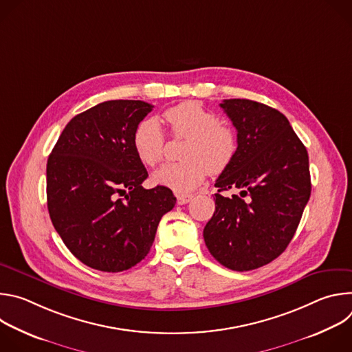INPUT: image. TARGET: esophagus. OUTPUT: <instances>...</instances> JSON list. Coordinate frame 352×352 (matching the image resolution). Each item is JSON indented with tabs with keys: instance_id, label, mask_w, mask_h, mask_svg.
<instances>
[{
	"instance_id": "obj_1",
	"label": "esophagus",
	"mask_w": 352,
	"mask_h": 352,
	"mask_svg": "<svg viewBox=\"0 0 352 352\" xmlns=\"http://www.w3.org/2000/svg\"><path fill=\"white\" fill-rule=\"evenodd\" d=\"M177 204L178 205H186L189 200L192 199V195H182V193H177Z\"/></svg>"
}]
</instances>
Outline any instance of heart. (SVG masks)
<instances>
[{
	"instance_id": "heart-1",
	"label": "heart",
	"mask_w": 352,
	"mask_h": 352,
	"mask_svg": "<svg viewBox=\"0 0 352 352\" xmlns=\"http://www.w3.org/2000/svg\"><path fill=\"white\" fill-rule=\"evenodd\" d=\"M173 136L186 138L179 163L166 164L153 173L155 184L177 193H189L205 181L208 171L221 174L232 163L238 140L235 132L220 124V118L202 104L188 102L164 113ZM132 144L139 160L153 167L164 157L166 135L156 118L140 121L132 136Z\"/></svg>"
}]
</instances>
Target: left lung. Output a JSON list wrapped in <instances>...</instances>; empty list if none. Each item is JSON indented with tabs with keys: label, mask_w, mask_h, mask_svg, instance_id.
I'll return each mask as SVG.
<instances>
[{
	"label": "left lung",
	"mask_w": 352,
	"mask_h": 352,
	"mask_svg": "<svg viewBox=\"0 0 352 352\" xmlns=\"http://www.w3.org/2000/svg\"><path fill=\"white\" fill-rule=\"evenodd\" d=\"M238 150L214 186L216 212L204 230L209 252L235 272L262 267L291 242L311 196L309 159L284 114L246 98L220 104ZM238 188L231 198L219 192Z\"/></svg>",
	"instance_id": "8db88e82"
}]
</instances>
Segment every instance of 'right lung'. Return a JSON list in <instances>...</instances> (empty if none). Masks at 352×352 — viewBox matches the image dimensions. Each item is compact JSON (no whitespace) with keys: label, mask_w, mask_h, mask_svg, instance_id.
I'll list each match as a JSON object with an SVG mask.
<instances>
[{"label":"right lung","mask_w":352,"mask_h":352,"mask_svg":"<svg viewBox=\"0 0 352 352\" xmlns=\"http://www.w3.org/2000/svg\"><path fill=\"white\" fill-rule=\"evenodd\" d=\"M153 106L110 100L74 117L47 162V208L71 254L86 266L117 273L139 263L177 199L147 178L132 136Z\"/></svg>","instance_id":"add662e5"}]
</instances>
